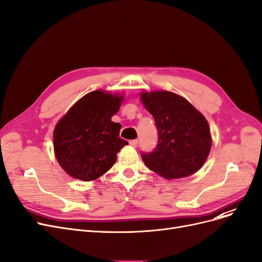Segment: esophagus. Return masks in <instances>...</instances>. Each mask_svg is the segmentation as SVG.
<instances>
[{
	"label": "esophagus",
	"mask_w": 262,
	"mask_h": 262,
	"mask_svg": "<svg viewBox=\"0 0 262 262\" xmlns=\"http://www.w3.org/2000/svg\"><path fill=\"white\" fill-rule=\"evenodd\" d=\"M129 144H130L132 147L136 148V147L138 146V140H137V139H135V140H130V141H129Z\"/></svg>",
	"instance_id": "obj_1"
}]
</instances>
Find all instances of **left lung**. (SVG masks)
<instances>
[{
	"label": "left lung",
	"mask_w": 262,
	"mask_h": 262,
	"mask_svg": "<svg viewBox=\"0 0 262 262\" xmlns=\"http://www.w3.org/2000/svg\"><path fill=\"white\" fill-rule=\"evenodd\" d=\"M141 100L153 115L159 136L156 149L141 152L146 166L166 179L198 171L211 147L209 126L203 114L170 92L144 93Z\"/></svg>",
	"instance_id": "left-lung-1"
}]
</instances>
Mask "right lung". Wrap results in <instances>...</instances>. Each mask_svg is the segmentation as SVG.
<instances>
[{
    "label": "right lung",
    "instance_id": "obj_1",
    "mask_svg": "<svg viewBox=\"0 0 262 262\" xmlns=\"http://www.w3.org/2000/svg\"><path fill=\"white\" fill-rule=\"evenodd\" d=\"M122 97L95 91L77 101L57 124L54 149L70 176L91 181L108 171L128 142L120 138L122 125L111 121Z\"/></svg>",
    "mask_w": 262,
    "mask_h": 262
}]
</instances>
